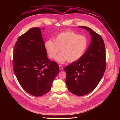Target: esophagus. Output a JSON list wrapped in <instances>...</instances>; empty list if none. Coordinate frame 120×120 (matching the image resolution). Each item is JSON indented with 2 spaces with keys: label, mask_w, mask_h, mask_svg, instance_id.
<instances>
[{
  "label": "esophagus",
  "mask_w": 120,
  "mask_h": 120,
  "mask_svg": "<svg viewBox=\"0 0 120 120\" xmlns=\"http://www.w3.org/2000/svg\"><path fill=\"white\" fill-rule=\"evenodd\" d=\"M59 69L60 70H63V67L61 65H59Z\"/></svg>",
  "instance_id": "34e87169"
}]
</instances>
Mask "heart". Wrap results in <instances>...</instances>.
<instances>
[{
	"label": "heart",
	"mask_w": 120,
	"mask_h": 120,
	"mask_svg": "<svg viewBox=\"0 0 120 120\" xmlns=\"http://www.w3.org/2000/svg\"><path fill=\"white\" fill-rule=\"evenodd\" d=\"M88 45V40L84 36L79 35L72 31H67L60 33L56 36L55 42L47 40L45 47L49 57L63 63L67 61L74 62L79 60L83 55Z\"/></svg>",
	"instance_id": "heart-1"
}]
</instances>
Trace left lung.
Segmentation results:
<instances>
[{"mask_svg": "<svg viewBox=\"0 0 120 120\" xmlns=\"http://www.w3.org/2000/svg\"><path fill=\"white\" fill-rule=\"evenodd\" d=\"M78 27L89 32L91 43L82 56L66 66L64 71L68 90L77 96H82L93 91L104 75L106 68L105 48L100 35L88 27Z\"/></svg>", "mask_w": 120, "mask_h": 120, "instance_id": "obj_1", "label": "left lung"}]
</instances>
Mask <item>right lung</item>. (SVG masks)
Returning <instances> with one entry per match:
<instances>
[{"label": "right lung", "instance_id": "obj_1", "mask_svg": "<svg viewBox=\"0 0 120 120\" xmlns=\"http://www.w3.org/2000/svg\"><path fill=\"white\" fill-rule=\"evenodd\" d=\"M13 58L14 73L25 91L40 96L51 90L59 68L56 62L47 57L40 28H30L19 38Z\"/></svg>", "mask_w": 120, "mask_h": 120}]
</instances>
